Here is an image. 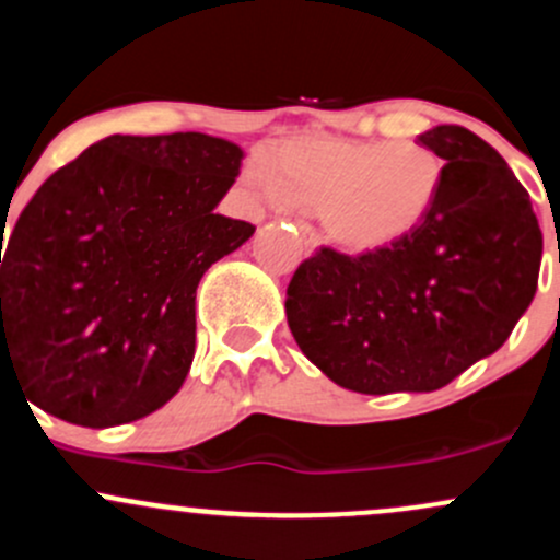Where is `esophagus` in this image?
Instances as JSON below:
<instances>
[{
    "instance_id": "1",
    "label": "esophagus",
    "mask_w": 560,
    "mask_h": 560,
    "mask_svg": "<svg viewBox=\"0 0 560 560\" xmlns=\"http://www.w3.org/2000/svg\"><path fill=\"white\" fill-rule=\"evenodd\" d=\"M296 234H299V243L304 245V250H315L320 245V234L315 232V226L306 224V221H296Z\"/></svg>"
}]
</instances>
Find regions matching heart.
I'll return each mask as SVG.
<instances>
[{
    "instance_id": "1",
    "label": "heart",
    "mask_w": 560,
    "mask_h": 560,
    "mask_svg": "<svg viewBox=\"0 0 560 560\" xmlns=\"http://www.w3.org/2000/svg\"><path fill=\"white\" fill-rule=\"evenodd\" d=\"M245 176L267 202L320 210L328 237L341 248L371 254L411 237L430 219L446 165L417 141L304 138Z\"/></svg>"
}]
</instances>
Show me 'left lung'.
Wrapping results in <instances>:
<instances>
[{
  "instance_id": "obj_1",
  "label": "left lung",
  "mask_w": 560,
  "mask_h": 560,
  "mask_svg": "<svg viewBox=\"0 0 560 560\" xmlns=\"http://www.w3.org/2000/svg\"><path fill=\"white\" fill-rule=\"evenodd\" d=\"M419 143L446 165L430 219L371 254L323 245L288 282L293 339L352 393L446 387L508 341L537 293L542 230L508 162L462 125Z\"/></svg>"
}]
</instances>
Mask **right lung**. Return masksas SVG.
<instances>
[{
  "label": "right lung",
  "instance_id": "right-lung-1",
  "mask_svg": "<svg viewBox=\"0 0 560 560\" xmlns=\"http://www.w3.org/2000/svg\"><path fill=\"white\" fill-rule=\"evenodd\" d=\"M240 160L206 133H117L58 167L2 256V382L82 427L165 406L195 358L202 275L256 232L213 210Z\"/></svg>",
  "mask_w": 560,
  "mask_h": 560
}]
</instances>
